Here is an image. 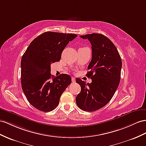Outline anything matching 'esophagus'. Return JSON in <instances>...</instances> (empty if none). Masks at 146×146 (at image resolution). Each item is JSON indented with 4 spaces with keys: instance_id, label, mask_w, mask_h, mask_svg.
I'll use <instances>...</instances> for the list:
<instances>
[{
    "instance_id": "34e87169",
    "label": "esophagus",
    "mask_w": 146,
    "mask_h": 146,
    "mask_svg": "<svg viewBox=\"0 0 146 146\" xmlns=\"http://www.w3.org/2000/svg\"><path fill=\"white\" fill-rule=\"evenodd\" d=\"M72 83H75V82H76L75 78H74V77H72Z\"/></svg>"
}]
</instances>
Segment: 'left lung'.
<instances>
[{"mask_svg": "<svg viewBox=\"0 0 146 146\" xmlns=\"http://www.w3.org/2000/svg\"><path fill=\"white\" fill-rule=\"evenodd\" d=\"M92 46V59L86 76L92 82L86 83L80 78L76 82L81 90L76 102L81 110L94 111L106 106L113 96L120 81L122 62L117 48L111 41L98 33L80 36Z\"/></svg>", "mask_w": 146, "mask_h": 146, "instance_id": "obj_1", "label": "left lung"}]
</instances>
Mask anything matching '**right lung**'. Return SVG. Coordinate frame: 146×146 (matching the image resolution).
<instances>
[{
	"mask_svg": "<svg viewBox=\"0 0 146 146\" xmlns=\"http://www.w3.org/2000/svg\"><path fill=\"white\" fill-rule=\"evenodd\" d=\"M74 34L45 32L33 40L21 61V83L31 105L42 111L54 110L72 78L66 74L52 77L50 65L59 62L63 50Z\"/></svg>",
	"mask_w": 146,
	"mask_h": 146,
	"instance_id": "obj_1",
	"label": "right lung"
}]
</instances>
